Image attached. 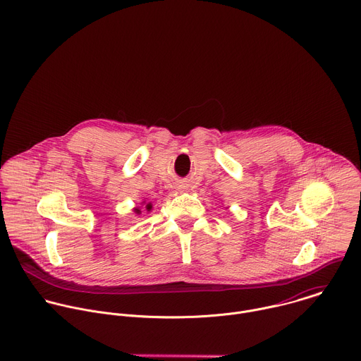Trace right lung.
<instances>
[{"instance_id": "1", "label": "right lung", "mask_w": 361, "mask_h": 361, "mask_svg": "<svg viewBox=\"0 0 361 361\" xmlns=\"http://www.w3.org/2000/svg\"><path fill=\"white\" fill-rule=\"evenodd\" d=\"M143 204H145L146 211H147V212H150V211H152V208H153V204H152V202H147V204H146V201H143ZM133 211H135L137 215H140V214H142V208H140V207L133 208Z\"/></svg>"}]
</instances>
